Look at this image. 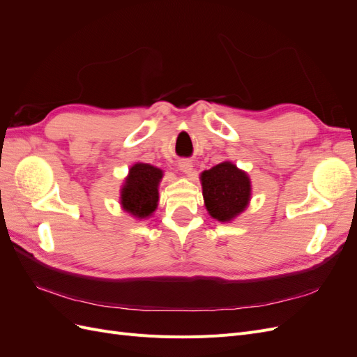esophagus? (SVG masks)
<instances>
[{
    "label": "esophagus",
    "mask_w": 357,
    "mask_h": 357,
    "mask_svg": "<svg viewBox=\"0 0 357 357\" xmlns=\"http://www.w3.org/2000/svg\"><path fill=\"white\" fill-rule=\"evenodd\" d=\"M178 169L183 172V174H190L192 169H193L192 160H189V159H181V160L178 162Z\"/></svg>",
    "instance_id": "34e87169"
}]
</instances>
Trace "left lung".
Masks as SVG:
<instances>
[{"label":"left lung","instance_id":"8db88e82","mask_svg":"<svg viewBox=\"0 0 357 357\" xmlns=\"http://www.w3.org/2000/svg\"><path fill=\"white\" fill-rule=\"evenodd\" d=\"M205 208L213 219L229 223L245 211L252 199V181L245 171L231 160L201 172Z\"/></svg>","mask_w":357,"mask_h":357}]
</instances>
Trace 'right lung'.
<instances>
[{"mask_svg": "<svg viewBox=\"0 0 357 357\" xmlns=\"http://www.w3.org/2000/svg\"><path fill=\"white\" fill-rule=\"evenodd\" d=\"M164 171L150 164L137 162L129 168L121 188L119 204L132 218L143 220L152 218L159 201V183Z\"/></svg>", "mask_w": 357, "mask_h": 357, "instance_id": "obj_1", "label": "right lung"}]
</instances>
